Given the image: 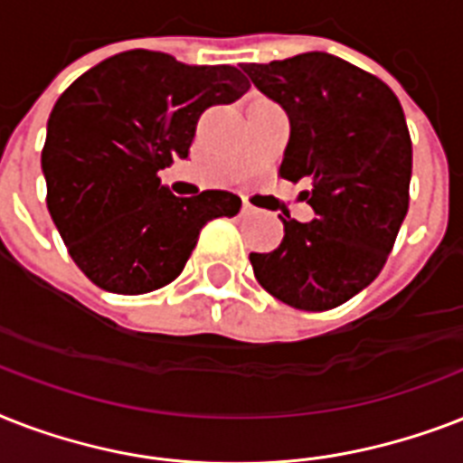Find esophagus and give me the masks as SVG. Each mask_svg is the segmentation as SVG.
Wrapping results in <instances>:
<instances>
[{"instance_id": "esophagus-1", "label": "esophagus", "mask_w": 463, "mask_h": 463, "mask_svg": "<svg viewBox=\"0 0 463 463\" xmlns=\"http://www.w3.org/2000/svg\"><path fill=\"white\" fill-rule=\"evenodd\" d=\"M257 213H261L257 206H252V203H242V216H257Z\"/></svg>"}]
</instances>
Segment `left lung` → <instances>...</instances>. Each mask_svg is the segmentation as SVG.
<instances>
[{"label": "left lung", "instance_id": "1", "mask_svg": "<svg viewBox=\"0 0 463 463\" xmlns=\"http://www.w3.org/2000/svg\"><path fill=\"white\" fill-rule=\"evenodd\" d=\"M286 110L281 177L307 180L315 218L283 221L274 252L250 254L261 288L298 309H331L367 288L409 211L413 151L402 103L377 76L329 52L242 64Z\"/></svg>", "mask_w": 463, "mask_h": 463}]
</instances>
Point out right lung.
<instances>
[{"label": "right lung", "mask_w": 463, "mask_h": 463, "mask_svg": "<svg viewBox=\"0 0 463 463\" xmlns=\"http://www.w3.org/2000/svg\"><path fill=\"white\" fill-rule=\"evenodd\" d=\"M250 83L228 64H182L127 50L81 74L47 119V211L90 281L141 296L175 281L211 218L235 216L240 196L206 189L175 196L158 170L187 158L211 105L235 103Z\"/></svg>", "instance_id": "obj_1"}]
</instances>
